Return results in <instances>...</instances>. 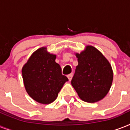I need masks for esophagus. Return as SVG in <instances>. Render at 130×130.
<instances>
[{
	"label": "esophagus",
	"mask_w": 130,
	"mask_h": 130,
	"mask_svg": "<svg viewBox=\"0 0 130 130\" xmlns=\"http://www.w3.org/2000/svg\"><path fill=\"white\" fill-rule=\"evenodd\" d=\"M67 77H68V79H69V81H71V79H72V77H73V73H70L69 75H67Z\"/></svg>",
	"instance_id": "1"
}]
</instances>
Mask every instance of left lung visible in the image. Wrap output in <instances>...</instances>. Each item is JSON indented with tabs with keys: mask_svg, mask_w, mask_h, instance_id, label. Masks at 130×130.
I'll return each instance as SVG.
<instances>
[{
	"mask_svg": "<svg viewBox=\"0 0 130 130\" xmlns=\"http://www.w3.org/2000/svg\"><path fill=\"white\" fill-rule=\"evenodd\" d=\"M76 67L71 85L83 101L96 103L110 90L113 71L109 61L95 47L88 45L80 53H75Z\"/></svg>",
	"mask_w": 130,
	"mask_h": 130,
	"instance_id": "8db88e82",
	"label": "left lung"
}]
</instances>
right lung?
Returning <instances> with one entry per match:
<instances>
[{
  "label": "right lung",
  "instance_id": "add662e5",
  "mask_svg": "<svg viewBox=\"0 0 130 130\" xmlns=\"http://www.w3.org/2000/svg\"><path fill=\"white\" fill-rule=\"evenodd\" d=\"M57 55L42 47L34 51L22 67L25 90L31 99L44 105L55 101L64 84L68 81L62 75L61 66L55 62Z\"/></svg>",
  "mask_w": 130,
  "mask_h": 130
}]
</instances>
